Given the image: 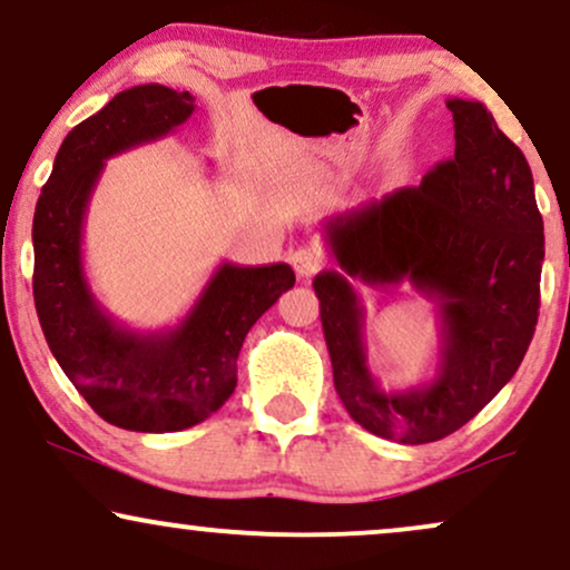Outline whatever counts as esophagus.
I'll use <instances>...</instances> for the list:
<instances>
[{
  "mask_svg": "<svg viewBox=\"0 0 570 570\" xmlns=\"http://www.w3.org/2000/svg\"><path fill=\"white\" fill-rule=\"evenodd\" d=\"M292 265L299 278H313L323 268V255L315 247H299L292 252Z\"/></svg>",
  "mask_w": 570,
  "mask_h": 570,
  "instance_id": "1",
  "label": "esophagus"
}]
</instances>
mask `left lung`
<instances>
[{
    "instance_id": "obj_1",
    "label": "left lung",
    "mask_w": 570,
    "mask_h": 570,
    "mask_svg": "<svg viewBox=\"0 0 570 570\" xmlns=\"http://www.w3.org/2000/svg\"><path fill=\"white\" fill-rule=\"evenodd\" d=\"M455 155L417 186L326 223L338 271L315 276L334 386L352 421L400 444L465 426L515 376L539 315L544 223L521 149L473 99H446ZM410 279L438 305L440 363L429 385L381 387L367 368L352 283Z\"/></svg>"
}]
</instances>
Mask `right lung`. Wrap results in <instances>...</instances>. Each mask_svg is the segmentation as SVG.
I'll list each match as a JSON object with an SVG mask.
<instances>
[{
    "label": "right lung",
    "instance_id": "1",
    "mask_svg": "<svg viewBox=\"0 0 570 570\" xmlns=\"http://www.w3.org/2000/svg\"><path fill=\"white\" fill-rule=\"evenodd\" d=\"M194 112L189 91L126 89L65 136L33 213V302L49 350L94 413L144 434L184 431L236 389L244 336L294 286L286 263H223L173 328L131 331L94 297L83 273V218L105 160L163 139Z\"/></svg>",
    "mask_w": 570,
    "mask_h": 570
}]
</instances>
